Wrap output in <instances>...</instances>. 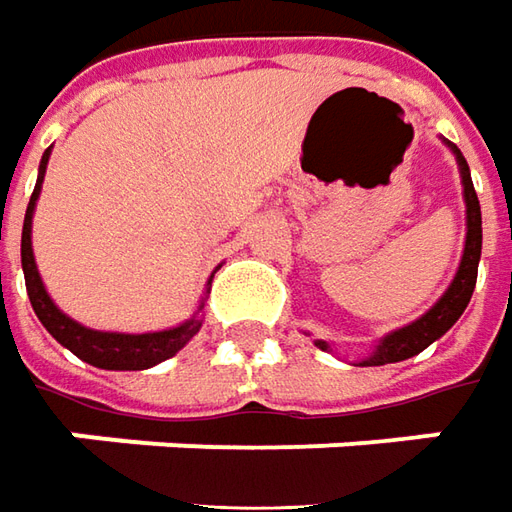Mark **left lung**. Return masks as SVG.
Here are the masks:
<instances>
[{"label": "left lung", "instance_id": "8db88e82", "mask_svg": "<svg viewBox=\"0 0 512 512\" xmlns=\"http://www.w3.org/2000/svg\"><path fill=\"white\" fill-rule=\"evenodd\" d=\"M456 163H459V174H462V185H465V205H468V239H465V253H462V264L456 270L454 284L445 290V296L425 312L420 321L408 324V327L397 329L392 335H386L380 346L375 349L372 358L363 360V366H383V363H397L406 360L417 352H423L425 346L434 344L442 338L448 329L459 321V315L465 312L468 301L476 287V270H479V256H482V211H479V197L473 191L471 168L465 163V157L459 154L454 146ZM318 349H329L324 341H315Z\"/></svg>", "mask_w": 512, "mask_h": 512}]
</instances>
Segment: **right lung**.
<instances>
[{
  "label": "right lung",
  "instance_id": "add662e5",
  "mask_svg": "<svg viewBox=\"0 0 512 512\" xmlns=\"http://www.w3.org/2000/svg\"><path fill=\"white\" fill-rule=\"evenodd\" d=\"M50 160V149L44 152L39 166V180H36V191L27 202V214H24L22 228V267H24V284H27V296L30 304L39 315V321L47 327V332L56 338L58 344L67 346L72 355L87 360L98 369H115V372H135V369H149L160 360L171 358L183 349L197 332H200L202 321L194 315L185 324L174 329H163V332H146V335H123V332H98V329H87L75 324L64 312L58 310L50 301L44 284L36 270V259H33V245H30V228H33V208L39 200L41 180H44V168Z\"/></svg>",
  "mask_w": 512,
  "mask_h": 512
}]
</instances>
